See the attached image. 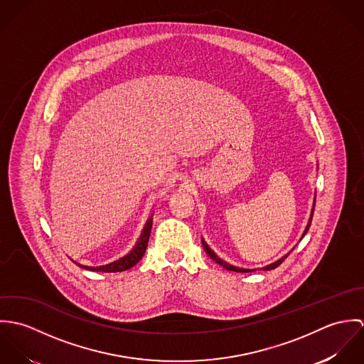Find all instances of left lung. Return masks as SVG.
<instances>
[{
	"label": "left lung",
	"mask_w": 364,
	"mask_h": 364,
	"mask_svg": "<svg viewBox=\"0 0 364 364\" xmlns=\"http://www.w3.org/2000/svg\"><path fill=\"white\" fill-rule=\"evenodd\" d=\"M314 208H315V198H314V205H312L311 214H310V218H309V223H307V227H306V230H304V232H303V237L307 234V231H309V228H310V225H311L312 221V215H314ZM301 237V238H303ZM202 244H203V248H205V251H206V254H208V257L211 258V259L214 260L215 263H218V264H221L224 269H227V270H232V272H241V273H247V272H254L255 269H244V267H237V266H232V264H230V263H227V262H224L223 259H220L210 248L208 247V244L202 240ZM293 251V250H291ZM290 254V252H289ZM287 254V255H289ZM287 255H284V257H282L280 259L276 260V262H273V263H270V264H267V266H263L262 267V270H270V269H274V267H277L283 260L287 258Z\"/></svg>",
	"instance_id": "left-lung-1"
}]
</instances>
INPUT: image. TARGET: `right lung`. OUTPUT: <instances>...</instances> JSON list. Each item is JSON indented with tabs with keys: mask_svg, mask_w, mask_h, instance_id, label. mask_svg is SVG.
<instances>
[{
	"mask_svg": "<svg viewBox=\"0 0 364 364\" xmlns=\"http://www.w3.org/2000/svg\"><path fill=\"white\" fill-rule=\"evenodd\" d=\"M151 227H153V221H147L143 231H141V235L139 237L136 245L133 247V250L126 254L124 257L119 258V259L113 260L110 263H106L102 266H94V267H90V266H81L84 269H88V270H92V272H106V273H114V272H123V270H127L130 267H133L139 260L143 258L146 250H147V244H149V238H150V234H151Z\"/></svg>",
	"mask_w": 364,
	"mask_h": 364,
	"instance_id": "right-lung-1",
	"label": "right lung"
}]
</instances>
